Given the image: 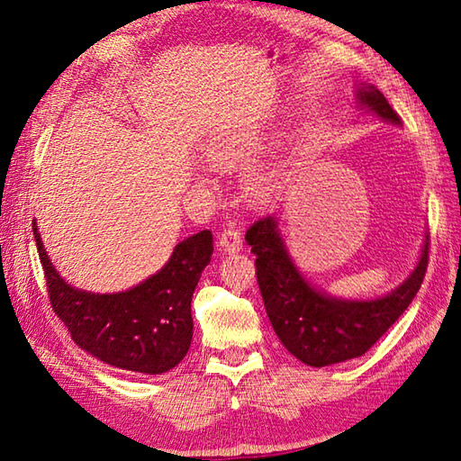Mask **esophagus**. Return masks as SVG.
<instances>
[{
	"label": "esophagus",
	"mask_w": 461,
	"mask_h": 461,
	"mask_svg": "<svg viewBox=\"0 0 461 461\" xmlns=\"http://www.w3.org/2000/svg\"><path fill=\"white\" fill-rule=\"evenodd\" d=\"M220 246L223 252H240L241 249V236H240V230L236 225H228V228H223V231L220 233Z\"/></svg>",
	"instance_id": "esophagus-1"
}]
</instances>
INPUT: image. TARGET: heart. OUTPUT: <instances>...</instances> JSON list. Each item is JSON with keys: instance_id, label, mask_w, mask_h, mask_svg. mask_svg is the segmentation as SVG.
Wrapping results in <instances>:
<instances>
[{"instance_id": "b5f03b06", "label": "heart", "mask_w": 461, "mask_h": 461, "mask_svg": "<svg viewBox=\"0 0 461 461\" xmlns=\"http://www.w3.org/2000/svg\"><path fill=\"white\" fill-rule=\"evenodd\" d=\"M246 154H248V144L238 134L221 136L212 148V158L217 162V165H223V167H231L236 165V162L244 160ZM267 185H268L267 178L256 176L252 178V183H249V189H252V193L256 194H264L268 189Z\"/></svg>"}]
</instances>
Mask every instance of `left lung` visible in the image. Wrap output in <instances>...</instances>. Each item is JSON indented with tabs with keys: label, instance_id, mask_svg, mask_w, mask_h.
<instances>
[{
	"label": "left lung",
	"instance_id": "obj_1",
	"mask_svg": "<svg viewBox=\"0 0 461 461\" xmlns=\"http://www.w3.org/2000/svg\"><path fill=\"white\" fill-rule=\"evenodd\" d=\"M356 95L378 118L401 123V115L374 85H364ZM246 240L256 254V278L278 339L294 357L315 368L368 352L415 299L429 262L427 238L417 268L399 288L376 301H343L317 291L301 276L272 215L249 225Z\"/></svg>",
	"mask_w": 461,
	"mask_h": 461
}]
</instances>
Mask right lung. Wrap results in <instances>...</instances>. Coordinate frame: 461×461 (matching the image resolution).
<instances>
[{"label":"right lung","instance_id":"add662e5","mask_svg":"<svg viewBox=\"0 0 461 461\" xmlns=\"http://www.w3.org/2000/svg\"><path fill=\"white\" fill-rule=\"evenodd\" d=\"M52 311L77 346L113 368L162 374L178 366L193 339L191 299L213 254V236L203 230L176 244L156 275L126 293L95 294L73 288L52 268L32 223Z\"/></svg>","mask_w":461,"mask_h":461}]
</instances>
